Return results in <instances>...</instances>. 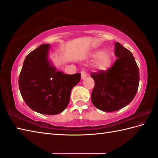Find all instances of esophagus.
<instances>
[{"label":"esophagus","instance_id":"34e87169","mask_svg":"<svg viewBox=\"0 0 158 158\" xmlns=\"http://www.w3.org/2000/svg\"><path fill=\"white\" fill-rule=\"evenodd\" d=\"M81 74V79H84L87 77V74H86L85 71H82Z\"/></svg>","mask_w":158,"mask_h":158}]
</instances>
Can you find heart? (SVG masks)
<instances>
[{
  "label": "heart",
  "instance_id": "heart-1",
  "mask_svg": "<svg viewBox=\"0 0 158 158\" xmlns=\"http://www.w3.org/2000/svg\"><path fill=\"white\" fill-rule=\"evenodd\" d=\"M89 57L91 59H97L96 60V66L100 69H105L111 63L112 55L108 51H102L100 49L92 51L89 54Z\"/></svg>",
  "mask_w": 158,
  "mask_h": 158
}]
</instances>
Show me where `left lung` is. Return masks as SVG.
<instances>
[{
  "label": "left lung",
  "mask_w": 158,
  "mask_h": 158,
  "mask_svg": "<svg viewBox=\"0 0 158 158\" xmlns=\"http://www.w3.org/2000/svg\"><path fill=\"white\" fill-rule=\"evenodd\" d=\"M117 60L107 71L92 73L95 82L91 94L94 106L104 112H114L130 103L138 91L140 74L133 54L119 42L114 45Z\"/></svg>",
  "instance_id": "obj_1"
}]
</instances>
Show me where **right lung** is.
I'll use <instances>...</instances> for the list:
<instances>
[{
  "mask_svg": "<svg viewBox=\"0 0 158 158\" xmlns=\"http://www.w3.org/2000/svg\"><path fill=\"white\" fill-rule=\"evenodd\" d=\"M50 44H42L26 57L18 85L26 104L45 115H55L66 109L73 88L81 73L67 75L57 70L48 58Z\"/></svg>",
  "mask_w": 158,
  "mask_h": 158,
  "instance_id": "add662e5",
  "label": "right lung"
}]
</instances>
